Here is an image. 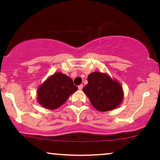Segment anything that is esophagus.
Masks as SVG:
<instances>
[{"label":"esophagus","mask_w":160,"mask_h":160,"mask_svg":"<svg viewBox=\"0 0 160 160\" xmlns=\"http://www.w3.org/2000/svg\"><path fill=\"white\" fill-rule=\"evenodd\" d=\"M78 90H82V88H83V84H80V85H78Z\"/></svg>","instance_id":"1"}]
</instances>
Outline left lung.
<instances>
[{
  "instance_id": "8db88e82",
  "label": "left lung",
  "mask_w": 160,
  "mask_h": 160,
  "mask_svg": "<svg viewBox=\"0 0 160 160\" xmlns=\"http://www.w3.org/2000/svg\"><path fill=\"white\" fill-rule=\"evenodd\" d=\"M83 91L91 104L99 112L116 108L122 102L123 92L121 84L106 73L93 72L88 77Z\"/></svg>"
}]
</instances>
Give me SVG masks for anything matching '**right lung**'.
<instances>
[{
	"label": "right lung",
	"mask_w": 160,
	"mask_h": 160,
	"mask_svg": "<svg viewBox=\"0 0 160 160\" xmlns=\"http://www.w3.org/2000/svg\"><path fill=\"white\" fill-rule=\"evenodd\" d=\"M77 90L72 78L61 72H56L38 88L37 100L44 108L56 109Z\"/></svg>",
	"instance_id": "right-lung-1"
}]
</instances>
